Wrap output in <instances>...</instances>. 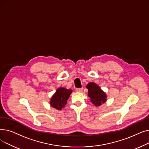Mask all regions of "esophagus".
Returning <instances> with one entry per match:
<instances>
[{
  "label": "esophagus",
  "instance_id": "esophagus-1",
  "mask_svg": "<svg viewBox=\"0 0 149 149\" xmlns=\"http://www.w3.org/2000/svg\"><path fill=\"white\" fill-rule=\"evenodd\" d=\"M83 91V88H77L76 89V92H82Z\"/></svg>",
  "mask_w": 149,
  "mask_h": 149
}]
</instances>
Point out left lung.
Wrapping results in <instances>:
<instances>
[{
    "label": "left lung",
    "mask_w": 149,
    "mask_h": 149,
    "mask_svg": "<svg viewBox=\"0 0 149 149\" xmlns=\"http://www.w3.org/2000/svg\"><path fill=\"white\" fill-rule=\"evenodd\" d=\"M88 89V97L91 102L96 106H101L107 100V96L98 86L95 83L90 82L86 85Z\"/></svg>",
    "instance_id": "1"
}]
</instances>
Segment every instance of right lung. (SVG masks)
<instances>
[{
  "mask_svg": "<svg viewBox=\"0 0 149 149\" xmlns=\"http://www.w3.org/2000/svg\"><path fill=\"white\" fill-rule=\"evenodd\" d=\"M72 92L71 89L59 88L51 98V106L57 110H61L66 104L67 101Z\"/></svg>",
  "mask_w": 149,
  "mask_h": 149,
  "instance_id": "obj_1",
  "label": "right lung"
}]
</instances>
